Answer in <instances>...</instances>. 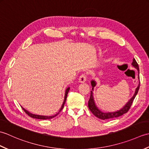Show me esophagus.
Wrapping results in <instances>:
<instances>
[{
    "label": "esophagus",
    "instance_id": "34e87169",
    "mask_svg": "<svg viewBox=\"0 0 149 149\" xmlns=\"http://www.w3.org/2000/svg\"><path fill=\"white\" fill-rule=\"evenodd\" d=\"M86 75L82 74L81 76L79 77V81L80 83H85V82H86Z\"/></svg>",
    "mask_w": 149,
    "mask_h": 149
}]
</instances>
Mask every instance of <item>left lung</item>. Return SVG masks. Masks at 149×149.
<instances>
[{
	"instance_id": "left-lung-1",
	"label": "left lung",
	"mask_w": 149,
	"mask_h": 149,
	"mask_svg": "<svg viewBox=\"0 0 149 149\" xmlns=\"http://www.w3.org/2000/svg\"><path fill=\"white\" fill-rule=\"evenodd\" d=\"M132 65L134 66L135 68L137 69V70L138 72V79H139V84L138 87L136 88L135 90V92L128 102L125 104V105L123 106L122 108L120 109V110L116 111H114V112H106L104 113L102 112V111L100 110L98 107L96 106L95 102L94 100V97H93V91L94 90L95 86H96L97 83L95 80H92L91 81V86H92V91H91V94H90V98L89 99V101H88V107H89L90 110L91 111V112L92 113L93 115L97 116V118H99L101 120H107V119H111L114 118H117V117H119L120 116L123 115V114H125L127 113L129 109H130L131 106L132 105V102L134 99L135 97L136 96V95L138 92L139 88H140V78H139V66L137 62L136 61L135 59H133V61H132Z\"/></svg>"
}]
</instances>
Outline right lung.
I'll return each mask as SVG.
<instances>
[{
    "label": "right lung",
    "mask_w": 149,
    "mask_h": 149,
    "mask_svg": "<svg viewBox=\"0 0 149 149\" xmlns=\"http://www.w3.org/2000/svg\"><path fill=\"white\" fill-rule=\"evenodd\" d=\"M69 90H70V87H68V88H66V91H65V93L64 101H63L62 106H61V108H60V109H59V111H58V113H57L56 114V115H52V116H43V115H35V114H33V113H30L29 111H28L27 110H26V109H24V107H22V109H24V111L26 113V114H27L28 115H29V116H31V117H32V118H37V119H41V120L51 119V118H54V117H55V116H56L57 115H58V114L59 113V112L61 111L62 110V109L63 108V106H64V104H65V102H66V97H67V95H68V93Z\"/></svg>",
    "instance_id": "right-lung-1"
}]
</instances>
